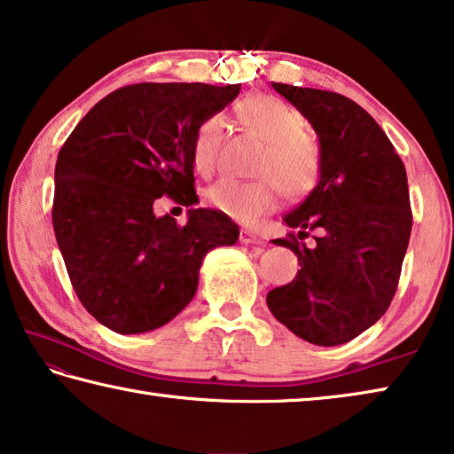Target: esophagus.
I'll return each instance as SVG.
<instances>
[{
	"label": "esophagus",
	"mask_w": 454,
	"mask_h": 454,
	"mask_svg": "<svg viewBox=\"0 0 454 454\" xmlns=\"http://www.w3.org/2000/svg\"><path fill=\"white\" fill-rule=\"evenodd\" d=\"M240 242L242 244H256V246L264 244L262 238L256 236L254 232H252V230H242V232H240Z\"/></svg>",
	"instance_id": "1"
}]
</instances>
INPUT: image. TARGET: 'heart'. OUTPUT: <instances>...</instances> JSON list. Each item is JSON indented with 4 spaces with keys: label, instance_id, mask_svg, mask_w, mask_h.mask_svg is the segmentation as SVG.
Masks as SVG:
<instances>
[{
    "label": "heart",
    "instance_id": "1",
    "mask_svg": "<svg viewBox=\"0 0 454 454\" xmlns=\"http://www.w3.org/2000/svg\"><path fill=\"white\" fill-rule=\"evenodd\" d=\"M236 116L242 128L264 140L256 166V174L264 178L218 180L206 192V202L214 210L238 222H254L278 206L280 194L301 200L317 188L322 148L317 134L304 126V118L294 107L274 96L256 94L238 102ZM222 142L224 124L220 116L212 114L200 121L192 142V162L200 174H212L216 168Z\"/></svg>",
    "mask_w": 454,
    "mask_h": 454
}]
</instances>
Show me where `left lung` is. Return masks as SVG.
<instances>
[{
	"label": "left lung",
	"mask_w": 454,
	"mask_h": 454,
	"mask_svg": "<svg viewBox=\"0 0 454 454\" xmlns=\"http://www.w3.org/2000/svg\"><path fill=\"white\" fill-rule=\"evenodd\" d=\"M310 121L322 174L278 238L301 270L268 292L274 318L302 340L336 347L379 320L393 301L409 248L412 212L403 160L371 114L334 91L272 83ZM310 233L315 242L303 240Z\"/></svg>",
	"instance_id": "obj_1"
}]
</instances>
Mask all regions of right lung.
I'll return each mask as SVG.
<instances>
[{
  "label": "right lung",
  "instance_id": "obj_1",
  "mask_svg": "<svg viewBox=\"0 0 454 454\" xmlns=\"http://www.w3.org/2000/svg\"><path fill=\"white\" fill-rule=\"evenodd\" d=\"M240 83H134L91 107L61 145L51 222L72 286L118 334L150 333L190 304L204 256L238 240L226 214L190 208L186 226L153 204L198 202L192 142Z\"/></svg>",
  "mask_w": 454,
  "mask_h": 454
}]
</instances>
